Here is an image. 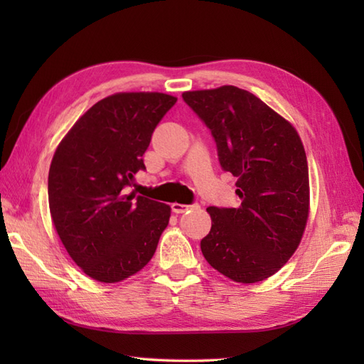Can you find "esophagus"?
<instances>
[{"label":"esophagus","instance_id":"esophagus-1","mask_svg":"<svg viewBox=\"0 0 364 364\" xmlns=\"http://www.w3.org/2000/svg\"><path fill=\"white\" fill-rule=\"evenodd\" d=\"M192 208H198V205H181V203H172V211L175 214H183L186 213L189 210H192Z\"/></svg>","mask_w":364,"mask_h":364}]
</instances>
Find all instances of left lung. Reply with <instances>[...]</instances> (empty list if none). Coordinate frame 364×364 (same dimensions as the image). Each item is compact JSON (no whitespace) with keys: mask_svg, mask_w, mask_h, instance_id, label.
I'll return each instance as SVG.
<instances>
[{"mask_svg":"<svg viewBox=\"0 0 364 364\" xmlns=\"http://www.w3.org/2000/svg\"><path fill=\"white\" fill-rule=\"evenodd\" d=\"M183 100L211 129L241 198L237 208H206L211 231L200 242L203 257L236 283L266 280L297 250L310 214L301 139L272 107L236 86L189 90Z\"/></svg>","mask_w":364,"mask_h":364,"instance_id":"8db88e82","label":"left lung"}]
</instances>
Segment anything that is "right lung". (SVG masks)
Masks as SVG:
<instances>
[{
	"label": "right lung",
	"instance_id": "add662e5",
	"mask_svg": "<svg viewBox=\"0 0 364 364\" xmlns=\"http://www.w3.org/2000/svg\"><path fill=\"white\" fill-rule=\"evenodd\" d=\"M176 97L119 92L100 100L59 142L48 173L53 225L90 278L117 283L153 258L170 206L125 188L144 170L151 134Z\"/></svg>",
	"mask_w": 364,
	"mask_h": 364
}]
</instances>
